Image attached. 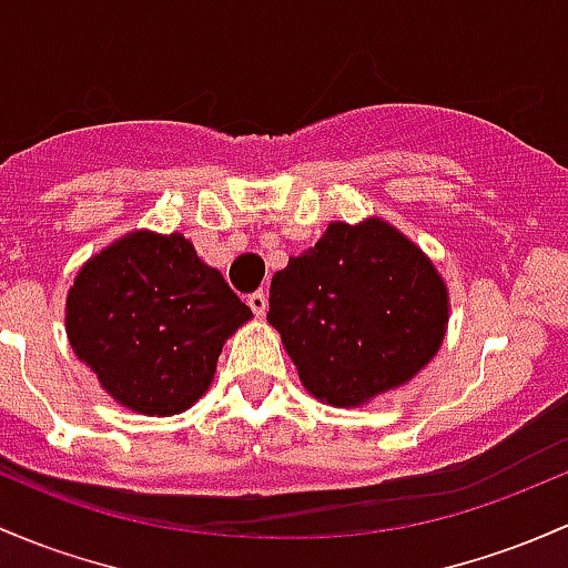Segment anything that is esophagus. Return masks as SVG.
<instances>
[{"mask_svg": "<svg viewBox=\"0 0 568 568\" xmlns=\"http://www.w3.org/2000/svg\"><path fill=\"white\" fill-rule=\"evenodd\" d=\"M247 304H250V310H253L255 315H264V313H266V304H268V300H266L264 291H255V294H250V296H247Z\"/></svg>", "mask_w": 568, "mask_h": 568, "instance_id": "34e87169", "label": "esophagus"}]
</instances>
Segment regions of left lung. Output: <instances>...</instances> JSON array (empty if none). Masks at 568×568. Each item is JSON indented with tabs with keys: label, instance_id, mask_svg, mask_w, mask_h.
<instances>
[{
	"label": "left lung",
	"instance_id": "left-lung-1",
	"mask_svg": "<svg viewBox=\"0 0 568 568\" xmlns=\"http://www.w3.org/2000/svg\"><path fill=\"white\" fill-rule=\"evenodd\" d=\"M266 318L304 389L356 408L408 384L438 354L449 291L394 225L378 217L329 223L315 247L272 277Z\"/></svg>",
	"mask_w": 568,
	"mask_h": 568
}]
</instances>
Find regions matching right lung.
Returning a JSON list of instances; mask_svg holds the SVG:
<instances>
[{"mask_svg":"<svg viewBox=\"0 0 568 568\" xmlns=\"http://www.w3.org/2000/svg\"><path fill=\"white\" fill-rule=\"evenodd\" d=\"M250 318L182 234L133 231L75 274L64 329L119 405L171 416L204 397L225 339Z\"/></svg>","mask_w":568,"mask_h":568,"instance_id":"obj_1","label":"right lung"}]
</instances>
